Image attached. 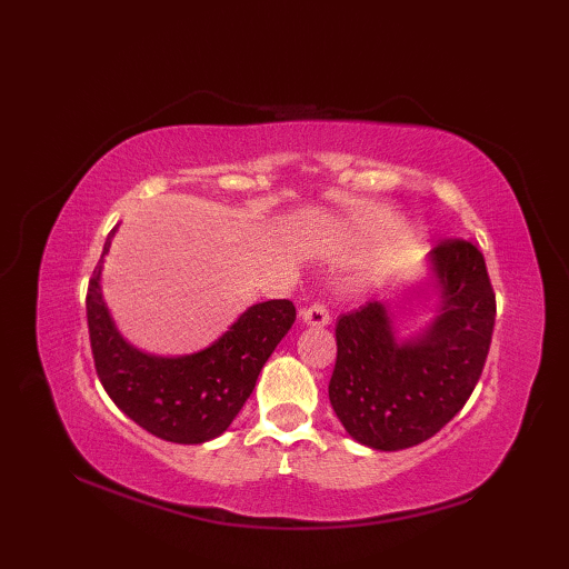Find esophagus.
<instances>
[{
    "label": "esophagus",
    "instance_id": "obj_1",
    "mask_svg": "<svg viewBox=\"0 0 569 569\" xmlns=\"http://www.w3.org/2000/svg\"><path fill=\"white\" fill-rule=\"evenodd\" d=\"M330 320L332 316L325 303H312L310 308L303 310V322L312 325V328H325V325H330Z\"/></svg>",
    "mask_w": 569,
    "mask_h": 569
}]
</instances>
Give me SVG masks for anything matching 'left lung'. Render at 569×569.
I'll use <instances>...</instances> for the list:
<instances>
[{
	"instance_id": "8db88e82",
	"label": "left lung",
	"mask_w": 569,
	"mask_h": 569,
	"mask_svg": "<svg viewBox=\"0 0 569 569\" xmlns=\"http://www.w3.org/2000/svg\"><path fill=\"white\" fill-rule=\"evenodd\" d=\"M432 266L442 308L418 340L398 345L381 303L337 320L330 403L345 430L373 450L432 438L462 410L485 369L497 320L485 253L469 239H440Z\"/></svg>"
}]
</instances>
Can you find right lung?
<instances>
[{"label":"right lung","instance_id":"add662e5","mask_svg":"<svg viewBox=\"0 0 569 569\" xmlns=\"http://www.w3.org/2000/svg\"><path fill=\"white\" fill-rule=\"evenodd\" d=\"M110 241L112 232L102 257ZM100 263L92 271L84 306L94 369L104 391L137 426L161 440L198 445L222 435L247 403L266 359L291 330L296 306L291 300H266L198 355L151 357L114 330L100 293Z\"/></svg>","mask_w":569,"mask_h":569}]
</instances>
